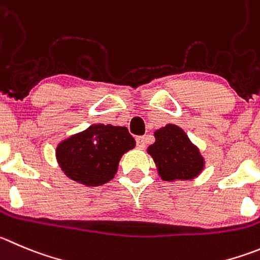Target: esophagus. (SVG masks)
Returning <instances> with one entry per match:
<instances>
[{"label":"esophagus","mask_w":260,"mask_h":260,"mask_svg":"<svg viewBox=\"0 0 260 260\" xmlns=\"http://www.w3.org/2000/svg\"><path fill=\"white\" fill-rule=\"evenodd\" d=\"M136 144H137L138 149H145V146H146V137L145 136H137L136 137Z\"/></svg>","instance_id":"obj_1"}]
</instances>
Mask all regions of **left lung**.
Segmentation results:
<instances>
[{
    "label": "left lung",
    "instance_id": "obj_1",
    "mask_svg": "<svg viewBox=\"0 0 260 260\" xmlns=\"http://www.w3.org/2000/svg\"><path fill=\"white\" fill-rule=\"evenodd\" d=\"M155 142L147 152L157 167L164 181L192 179L204 169V159L198 147L183 131L174 124L155 131Z\"/></svg>",
    "mask_w": 260,
    "mask_h": 260
}]
</instances>
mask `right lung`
Instances as JSON below:
<instances>
[{
	"label": "right lung",
	"mask_w": 260,
	"mask_h": 260,
	"mask_svg": "<svg viewBox=\"0 0 260 260\" xmlns=\"http://www.w3.org/2000/svg\"><path fill=\"white\" fill-rule=\"evenodd\" d=\"M135 146V138L125 127L93 124L60 142L56 159L73 181L100 186L114 178L122 155Z\"/></svg>",
	"instance_id": "obj_1"
}]
</instances>
